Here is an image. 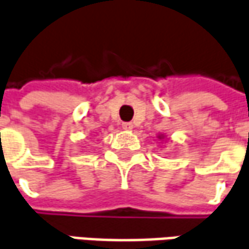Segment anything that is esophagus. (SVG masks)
I'll list each match as a JSON object with an SVG mask.
<instances>
[{
	"mask_svg": "<svg viewBox=\"0 0 249 249\" xmlns=\"http://www.w3.org/2000/svg\"><path fill=\"white\" fill-rule=\"evenodd\" d=\"M123 128H124L125 131H132V129H133V124H132V123H124V124H123Z\"/></svg>",
	"mask_w": 249,
	"mask_h": 249,
	"instance_id": "obj_1",
	"label": "esophagus"
}]
</instances>
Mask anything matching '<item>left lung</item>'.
<instances>
[{
    "instance_id": "left-lung-1",
    "label": "left lung",
    "mask_w": 249,
    "mask_h": 249,
    "mask_svg": "<svg viewBox=\"0 0 249 249\" xmlns=\"http://www.w3.org/2000/svg\"><path fill=\"white\" fill-rule=\"evenodd\" d=\"M158 139H160V140H162V142H165V135H162V133H160V135H158Z\"/></svg>"
}]
</instances>
